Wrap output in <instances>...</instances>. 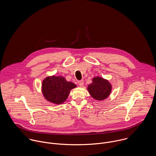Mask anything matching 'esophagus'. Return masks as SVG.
<instances>
[{
    "mask_svg": "<svg viewBox=\"0 0 156 156\" xmlns=\"http://www.w3.org/2000/svg\"><path fill=\"white\" fill-rule=\"evenodd\" d=\"M78 83H79V86H80V87H82L83 86L84 82H83V80H80V81H79V82H78Z\"/></svg>",
    "mask_w": 156,
    "mask_h": 156,
    "instance_id": "esophagus-1",
    "label": "esophagus"
}]
</instances>
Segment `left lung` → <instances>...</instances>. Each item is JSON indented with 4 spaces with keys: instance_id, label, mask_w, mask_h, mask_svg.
<instances>
[{
    "instance_id": "8db88e82",
    "label": "left lung",
    "mask_w": 156,
    "mask_h": 156,
    "mask_svg": "<svg viewBox=\"0 0 156 156\" xmlns=\"http://www.w3.org/2000/svg\"><path fill=\"white\" fill-rule=\"evenodd\" d=\"M92 82L88 85L87 89L94 99L102 101L110 95L112 86L108 80L96 76L92 79Z\"/></svg>"
}]
</instances>
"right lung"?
<instances>
[{
	"mask_svg": "<svg viewBox=\"0 0 156 156\" xmlns=\"http://www.w3.org/2000/svg\"><path fill=\"white\" fill-rule=\"evenodd\" d=\"M77 85L68 82L62 76L54 75L46 77L43 80L41 90L45 99L55 105H61L66 101L71 89Z\"/></svg>",
	"mask_w": 156,
	"mask_h": 156,
	"instance_id": "1",
	"label": "right lung"
}]
</instances>
